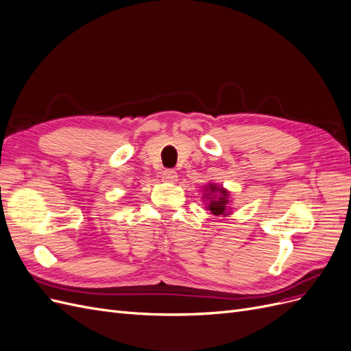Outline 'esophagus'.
Masks as SVG:
<instances>
[{"mask_svg":"<svg viewBox=\"0 0 351 351\" xmlns=\"http://www.w3.org/2000/svg\"><path fill=\"white\" fill-rule=\"evenodd\" d=\"M162 180L168 183H174V182H177V173L174 171V169H164Z\"/></svg>","mask_w":351,"mask_h":351,"instance_id":"obj_1","label":"esophagus"}]
</instances>
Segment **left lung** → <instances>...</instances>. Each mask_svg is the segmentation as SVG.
Instances as JSON below:
<instances>
[{
    "label": "left lung",
    "mask_w": 351,
    "mask_h": 351,
    "mask_svg": "<svg viewBox=\"0 0 351 351\" xmlns=\"http://www.w3.org/2000/svg\"><path fill=\"white\" fill-rule=\"evenodd\" d=\"M205 196H202L205 199V202L208 204V209L212 212L214 215H228L230 214V208H228V204H230V193L227 192V190L224 187L221 186H217L214 183H209L206 187H205Z\"/></svg>",
    "instance_id": "obj_1"
}]
</instances>
